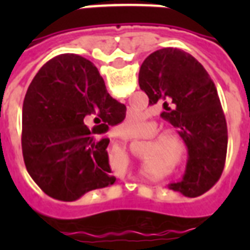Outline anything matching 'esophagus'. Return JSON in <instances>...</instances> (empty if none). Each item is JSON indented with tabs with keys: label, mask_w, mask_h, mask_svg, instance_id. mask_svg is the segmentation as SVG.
<instances>
[{
	"label": "esophagus",
	"mask_w": 250,
	"mask_h": 250,
	"mask_svg": "<svg viewBox=\"0 0 250 250\" xmlns=\"http://www.w3.org/2000/svg\"><path fill=\"white\" fill-rule=\"evenodd\" d=\"M120 138H122V139H127V138H125V136H120Z\"/></svg>",
	"instance_id": "34e87169"
}]
</instances>
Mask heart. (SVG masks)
Masks as SVG:
<instances>
[{
	"instance_id": "b5f03b06",
	"label": "heart",
	"mask_w": 250,
	"mask_h": 250,
	"mask_svg": "<svg viewBox=\"0 0 250 250\" xmlns=\"http://www.w3.org/2000/svg\"><path fill=\"white\" fill-rule=\"evenodd\" d=\"M142 123V116L139 114L130 115L123 127H127L130 130H135ZM158 127L155 125H148L147 128V136H154L157 134ZM143 158L146 159L145 166L148 171L155 170L157 173H161V170L165 168V163H168L174 170L184 168L188 162L190 158V146L188 141L178 131L168 130L165 131L159 135L154 136L150 142L145 143L143 148Z\"/></svg>"
}]
</instances>
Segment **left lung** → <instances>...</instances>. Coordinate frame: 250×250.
I'll return each instance as SVG.
<instances>
[{
    "label": "left lung",
    "mask_w": 250,
    "mask_h": 250,
    "mask_svg": "<svg viewBox=\"0 0 250 250\" xmlns=\"http://www.w3.org/2000/svg\"><path fill=\"white\" fill-rule=\"evenodd\" d=\"M139 87L148 104H162L161 116L179 128L190 146L184 179L170 188L188 197L208 191L222 174L228 147L225 115L209 73L191 55L163 48L143 62Z\"/></svg>",
    "instance_id": "8db88e82"
}]
</instances>
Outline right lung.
Returning <instances> with one entry per match:
<instances>
[{"mask_svg":"<svg viewBox=\"0 0 250 250\" xmlns=\"http://www.w3.org/2000/svg\"><path fill=\"white\" fill-rule=\"evenodd\" d=\"M125 118V105L109 96L92 62L73 53L53 57L30 83L22 107L21 146L32 179L65 202L114 185L103 134Z\"/></svg>","mask_w":250,"mask_h":250,"instance_id":"right-lung-1","label":"right lung"}]
</instances>
